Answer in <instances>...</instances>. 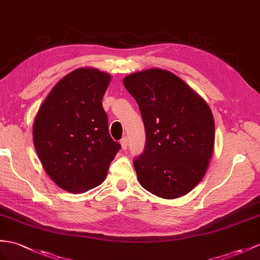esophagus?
<instances>
[{
  "instance_id": "34e87169",
  "label": "esophagus",
  "mask_w": 260,
  "mask_h": 260,
  "mask_svg": "<svg viewBox=\"0 0 260 260\" xmlns=\"http://www.w3.org/2000/svg\"><path fill=\"white\" fill-rule=\"evenodd\" d=\"M120 145H122V148L123 149L127 148V146H128V138L126 137V136H124L122 140H120Z\"/></svg>"
}]
</instances>
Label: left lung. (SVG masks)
Instances as JSON below:
<instances>
[{"mask_svg":"<svg viewBox=\"0 0 260 260\" xmlns=\"http://www.w3.org/2000/svg\"><path fill=\"white\" fill-rule=\"evenodd\" d=\"M146 132L134 158L140 184L167 199L183 196L201 182L215 143L212 111L201 96L168 71L152 69L124 78Z\"/></svg>","mask_w":260,"mask_h":260,"instance_id":"8db88e82","label":"left lung"}]
</instances>
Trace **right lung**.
Instances as JSON below:
<instances>
[{
  "instance_id": "add662e5",
  "label": "right lung",
  "mask_w": 260,
  "mask_h": 260,
  "mask_svg": "<svg viewBox=\"0 0 260 260\" xmlns=\"http://www.w3.org/2000/svg\"><path fill=\"white\" fill-rule=\"evenodd\" d=\"M110 81L95 69L72 72L54 86L35 118L33 142L42 165L70 192L99 186L120 149L102 105Z\"/></svg>"
}]
</instances>
